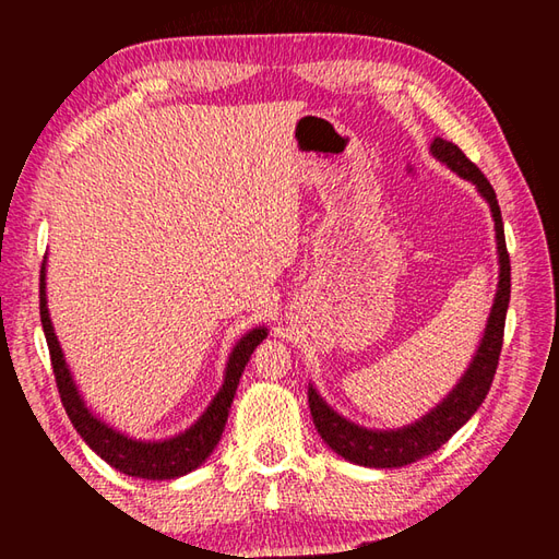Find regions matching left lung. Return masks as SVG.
Listing matches in <instances>:
<instances>
[{
    "label": "left lung",
    "mask_w": 559,
    "mask_h": 559,
    "mask_svg": "<svg viewBox=\"0 0 559 559\" xmlns=\"http://www.w3.org/2000/svg\"><path fill=\"white\" fill-rule=\"evenodd\" d=\"M430 153L444 163L449 170H454L463 180L476 185L478 194L488 201L492 221H495V240H497V261H500V281H497V293L490 307L488 324H485L483 338L476 353L461 374L456 386L437 403L435 408L427 411L423 418L411 425L394 427V430H372L362 427L348 418H343L319 394L317 386H307V399H310V413L317 432L322 435L324 442L350 463L367 468H401L415 463L418 459L430 456L456 430L471 420V415L480 408L490 391L495 379L497 360H500L502 336H504V319L509 307V293H512V266H509L507 242H504V225L500 204H497L495 189L476 165H473L459 146L444 139H435L430 144Z\"/></svg>",
    "instance_id": "obj_1"
}]
</instances>
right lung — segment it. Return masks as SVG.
Wrapping results in <instances>:
<instances>
[{"mask_svg": "<svg viewBox=\"0 0 559 559\" xmlns=\"http://www.w3.org/2000/svg\"><path fill=\"white\" fill-rule=\"evenodd\" d=\"M45 266L47 261H43V269H40V322L47 338V348H50L59 396H62L69 420L76 427V432L81 435L83 442L96 451L103 461H108L112 468L132 478L173 480L199 468L221 442V435L225 430V423H228L230 403L235 399L237 384H240L245 365L249 362V358H252V353L259 343L269 336V329L266 326L249 329L247 334L235 343L228 355V365H225L223 384L218 389V394L211 399L206 411L199 415L194 425H189L185 432L173 435L168 439H136L100 420L98 415L86 406V401H83L74 377H71L69 365L64 360L62 346H59L57 341L50 310H47V269Z\"/></svg>", "mask_w": 559, "mask_h": 559, "instance_id": "obj_1", "label": "right lung"}]
</instances>
